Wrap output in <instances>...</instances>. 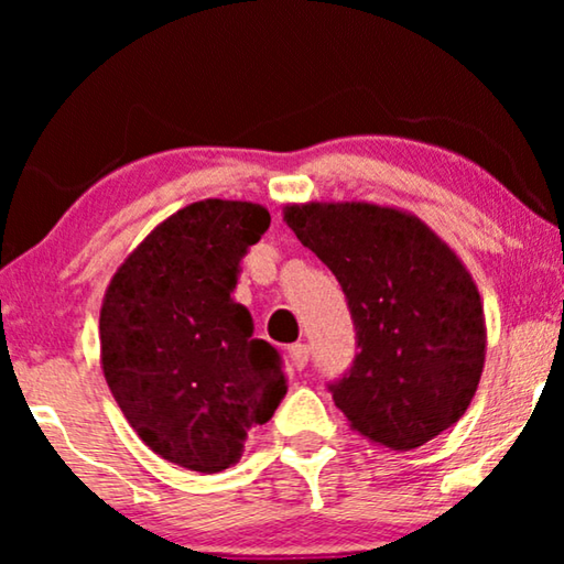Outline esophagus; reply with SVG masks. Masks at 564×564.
Here are the masks:
<instances>
[{"instance_id": "1", "label": "esophagus", "mask_w": 564, "mask_h": 564, "mask_svg": "<svg viewBox=\"0 0 564 564\" xmlns=\"http://www.w3.org/2000/svg\"><path fill=\"white\" fill-rule=\"evenodd\" d=\"M290 359L295 369H303L307 365V359H311V346L307 344H295L290 346Z\"/></svg>"}]
</instances>
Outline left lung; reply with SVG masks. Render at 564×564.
I'll return each mask as SVG.
<instances>
[{
  "label": "left lung",
  "instance_id": "8db88e82",
  "mask_svg": "<svg viewBox=\"0 0 564 564\" xmlns=\"http://www.w3.org/2000/svg\"><path fill=\"white\" fill-rule=\"evenodd\" d=\"M282 215L349 300L359 351L330 384L349 426L392 452L454 426L480 384L488 328L449 243L392 205L292 203Z\"/></svg>",
  "mask_w": 564,
  "mask_h": 564
}]
</instances>
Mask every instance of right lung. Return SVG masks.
Returning <instances> with one entry per match:
<instances>
[{
  "mask_svg": "<svg viewBox=\"0 0 564 564\" xmlns=\"http://www.w3.org/2000/svg\"><path fill=\"white\" fill-rule=\"evenodd\" d=\"M264 205L199 199L159 223L112 274L99 311V365L153 454L195 473L241 459L246 434L288 392L280 354L253 338L230 292Z\"/></svg>",
  "mask_w": 564,
  "mask_h": 564,
  "instance_id": "right-lung-1",
  "label": "right lung"
}]
</instances>
